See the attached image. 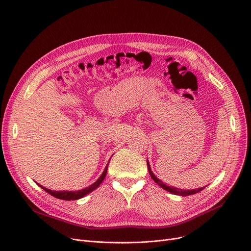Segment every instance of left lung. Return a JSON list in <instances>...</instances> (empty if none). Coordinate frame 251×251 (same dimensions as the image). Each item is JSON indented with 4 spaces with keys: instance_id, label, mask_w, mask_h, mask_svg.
Returning a JSON list of instances; mask_svg holds the SVG:
<instances>
[{
    "instance_id": "8db88e82",
    "label": "left lung",
    "mask_w": 251,
    "mask_h": 251,
    "mask_svg": "<svg viewBox=\"0 0 251 251\" xmlns=\"http://www.w3.org/2000/svg\"><path fill=\"white\" fill-rule=\"evenodd\" d=\"M148 169H149V172H150V175L151 177V179L157 184V185H160L163 189L171 192V193H174L176 195H181V196H188V195H191V194H195V193H199L201 192V190L204 189V187H201V188H197V189H192V190H184V189H180V188H176V187H173V186H168L166 185V184H164L159 178L155 177L154 174L152 173V171L151 169V166H150V163L148 161Z\"/></svg>"
}]
</instances>
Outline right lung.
<instances>
[{
	"instance_id": "right-lung-1",
	"label": "right lung",
	"mask_w": 251,
	"mask_h": 251,
	"mask_svg": "<svg viewBox=\"0 0 251 251\" xmlns=\"http://www.w3.org/2000/svg\"><path fill=\"white\" fill-rule=\"evenodd\" d=\"M109 163H110V161H109ZM109 163H108L107 166H105V168H104V170H103L102 174L100 175V177L94 184H91L90 186H88V187H86V188H84V189H81V190H78V191H54V190H50V189H48V188H46V187H44V186H42V185H39L38 183H37V185L41 186V187H42L45 191H47L49 194H50V195H52L54 197H56V199L63 200V201H76V200L81 199V197L85 196L86 194L90 193L91 191H94L96 188H98V187L100 185V183L103 181L105 175H107V171H108Z\"/></svg>"
}]
</instances>
